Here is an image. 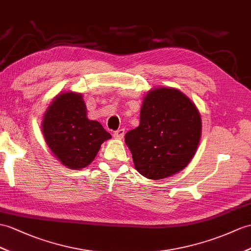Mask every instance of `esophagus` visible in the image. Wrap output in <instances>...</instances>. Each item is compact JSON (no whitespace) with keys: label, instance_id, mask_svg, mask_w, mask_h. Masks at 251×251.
<instances>
[{"label":"esophagus","instance_id":"1","mask_svg":"<svg viewBox=\"0 0 251 251\" xmlns=\"http://www.w3.org/2000/svg\"><path fill=\"white\" fill-rule=\"evenodd\" d=\"M125 136V129H119L114 133V137L116 139H122Z\"/></svg>","mask_w":251,"mask_h":251}]
</instances>
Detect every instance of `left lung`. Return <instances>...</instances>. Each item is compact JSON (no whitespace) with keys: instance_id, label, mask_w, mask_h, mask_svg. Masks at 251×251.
I'll use <instances>...</instances> for the list:
<instances>
[{"instance_id":"obj_1","label":"left lung","mask_w":251,"mask_h":251,"mask_svg":"<svg viewBox=\"0 0 251 251\" xmlns=\"http://www.w3.org/2000/svg\"><path fill=\"white\" fill-rule=\"evenodd\" d=\"M201 129L200 113L186 95L173 87H156L146 94L139 126L127 132L125 140L137 172L163 180L193 160Z\"/></svg>"}]
</instances>
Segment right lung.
Instances as JSON below:
<instances>
[{
  "mask_svg": "<svg viewBox=\"0 0 251 251\" xmlns=\"http://www.w3.org/2000/svg\"><path fill=\"white\" fill-rule=\"evenodd\" d=\"M41 131L53 155L70 169L88 166L112 137L100 122L87 118L83 95L75 91L54 98L44 114Z\"/></svg>",
  "mask_w": 251,
  "mask_h": 251,
  "instance_id": "1",
  "label": "right lung"
}]
</instances>
